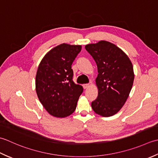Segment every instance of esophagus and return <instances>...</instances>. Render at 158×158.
<instances>
[{
    "instance_id": "obj_1",
    "label": "esophagus",
    "mask_w": 158,
    "mask_h": 158,
    "mask_svg": "<svg viewBox=\"0 0 158 158\" xmlns=\"http://www.w3.org/2000/svg\"><path fill=\"white\" fill-rule=\"evenodd\" d=\"M82 86H83V88L85 89H87L89 86V84H84V85H82Z\"/></svg>"
}]
</instances>
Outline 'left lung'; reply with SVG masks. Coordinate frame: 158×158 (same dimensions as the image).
Returning <instances> with one entry per match:
<instances>
[{"label":"left lung","instance_id":"obj_1","mask_svg":"<svg viewBox=\"0 0 158 158\" xmlns=\"http://www.w3.org/2000/svg\"><path fill=\"white\" fill-rule=\"evenodd\" d=\"M85 49L95 60L98 70L95 80L98 96L91 107L102 117H111L123 107L132 88V63L121 48L107 41L87 44Z\"/></svg>","mask_w":158,"mask_h":158}]
</instances>
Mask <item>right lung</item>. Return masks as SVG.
<instances>
[{
  "mask_svg": "<svg viewBox=\"0 0 158 158\" xmlns=\"http://www.w3.org/2000/svg\"><path fill=\"white\" fill-rule=\"evenodd\" d=\"M81 45L62 44L44 56L35 77L37 97L46 110L57 118H65L75 111L81 85L73 82L72 65L81 51Z\"/></svg>",
  "mask_w": 158,
  "mask_h": 158,
  "instance_id": "1",
  "label": "right lung"
}]
</instances>
